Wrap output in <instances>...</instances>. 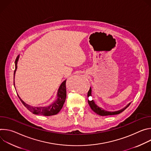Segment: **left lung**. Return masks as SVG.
<instances>
[{
	"label": "left lung",
	"mask_w": 151,
	"mask_h": 151,
	"mask_svg": "<svg viewBox=\"0 0 151 151\" xmlns=\"http://www.w3.org/2000/svg\"><path fill=\"white\" fill-rule=\"evenodd\" d=\"M91 93H92V90H91V87L90 88V90L88 92V94H87V96L88 97H90V96H91ZM88 104L91 107V109L94 112H96L97 114L100 115V116H107V115H118L120 113H121L122 112H123L126 108H127V107L129 106V105H130L131 104V102L129 103L125 107H124V108L120 109V110H118V111H107L104 109H103V108H101V107H99V106H97L96 104V103H95V101H94V100L90 101V100H88Z\"/></svg>",
	"instance_id": "obj_1"
}]
</instances>
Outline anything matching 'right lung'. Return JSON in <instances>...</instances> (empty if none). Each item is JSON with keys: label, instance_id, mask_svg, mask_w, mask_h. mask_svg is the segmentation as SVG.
Wrapping results in <instances>:
<instances>
[{"label": "right lung", "instance_id": "right-lung-1", "mask_svg": "<svg viewBox=\"0 0 151 151\" xmlns=\"http://www.w3.org/2000/svg\"><path fill=\"white\" fill-rule=\"evenodd\" d=\"M19 58V55H18L15 61V69L14 70V77L15 78V74L17 69V63ZM66 81H64L58 88L57 94V99L53 101L51 104L47 106H40V107H35L30 106L26 103H25L22 99H21L18 94V97L19 98L21 101L24 104V106L26 108L36 115H41L44 116H52L57 114L63 106V104L65 102L66 98ZM14 85L15 86V82L14 81Z\"/></svg>", "mask_w": 151, "mask_h": 151}]
</instances>
